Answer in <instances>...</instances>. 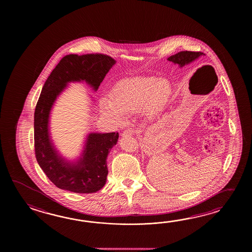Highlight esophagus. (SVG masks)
<instances>
[{
  "label": "esophagus",
  "mask_w": 252,
  "mask_h": 252,
  "mask_svg": "<svg viewBox=\"0 0 252 252\" xmlns=\"http://www.w3.org/2000/svg\"><path fill=\"white\" fill-rule=\"evenodd\" d=\"M138 131V129L134 128H128L124 131V136H132Z\"/></svg>",
  "instance_id": "esophagus-1"
}]
</instances>
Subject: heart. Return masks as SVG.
<instances>
[{
	"instance_id": "1",
	"label": "heart",
	"mask_w": 252,
	"mask_h": 252,
	"mask_svg": "<svg viewBox=\"0 0 252 252\" xmlns=\"http://www.w3.org/2000/svg\"><path fill=\"white\" fill-rule=\"evenodd\" d=\"M171 95L168 81L155 78H135L121 82L114 86L112 100H101L102 113L121 122L125 115L139 113L146 109L148 113L158 112L166 105Z\"/></svg>"
}]
</instances>
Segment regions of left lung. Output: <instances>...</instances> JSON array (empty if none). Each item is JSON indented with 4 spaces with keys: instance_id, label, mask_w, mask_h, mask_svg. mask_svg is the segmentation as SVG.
Segmentation results:
<instances>
[{
    "instance_id": "obj_1",
    "label": "left lung",
    "mask_w": 252,
    "mask_h": 252,
    "mask_svg": "<svg viewBox=\"0 0 252 252\" xmlns=\"http://www.w3.org/2000/svg\"><path fill=\"white\" fill-rule=\"evenodd\" d=\"M202 52H194V51H180L176 55H173L168 58L169 61L174 62L175 64H178L180 66H184L185 64H188L193 61L194 59L199 58Z\"/></svg>"
}]
</instances>
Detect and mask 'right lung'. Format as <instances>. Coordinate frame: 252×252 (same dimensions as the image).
I'll use <instances>...</instances> for the list:
<instances>
[{"label":"right lung","mask_w":252,"mask_h":252,"mask_svg":"<svg viewBox=\"0 0 252 252\" xmlns=\"http://www.w3.org/2000/svg\"><path fill=\"white\" fill-rule=\"evenodd\" d=\"M115 64L101 53L64 56L43 86L34 113V147L38 165L57 188L78 193H95L105 185L108 154L117 143L118 132L89 134L84 155L76 165L64 163L48 137V116L56 98L71 81H86L97 90Z\"/></svg>","instance_id":"right-lung-1"}]
</instances>
